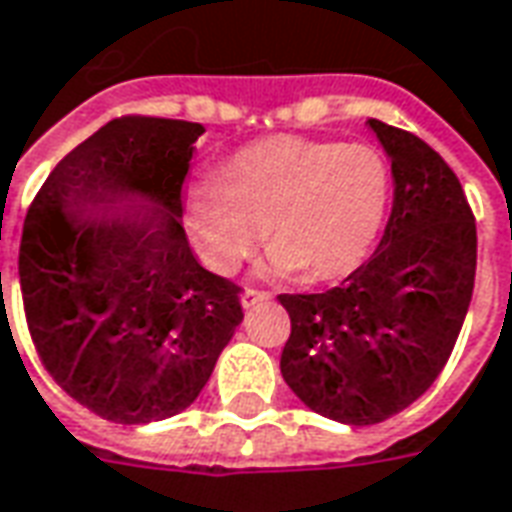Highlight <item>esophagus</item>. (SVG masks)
Listing matches in <instances>:
<instances>
[{
	"label": "esophagus",
	"instance_id": "34e87169",
	"mask_svg": "<svg viewBox=\"0 0 512 512\" xmlns=\"http://www.w3.org/2000/svg\"><path fill=\"white\" fill-rule=\"evenodd\" d=\"M268 299H271V296H268L266 291H252V288H249V291H244V296H241V307L249 310V307L260 305V302H268Z\"/></svg>",
	"mask_w": 512,
	"mask_h": 512
}]
</instances>
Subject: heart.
I'll return each mask as SVG.
<instances>
[{
	"instance_id": "b5f03b06",
	"label": "heart",
	"mask_w": 512,
	"mask_h": 512,
	"mask_svg": "<svg viewBox=\"0 0 512 512\" xmlns=\"http://www.w3.org/2000/svg\"><path fill=\"white\" fill-rule=\"evenodd\" d=\"M391 171L371 146L274 135L246 146L216 182L188 191V230L216 271H232L263 235L266 277L330 282L352 274L374 244Z\"/></svg>"
}]
</instances>
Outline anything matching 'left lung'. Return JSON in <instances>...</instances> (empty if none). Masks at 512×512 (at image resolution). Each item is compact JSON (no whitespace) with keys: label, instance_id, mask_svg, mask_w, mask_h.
Wrapping results in <instances>:
<instances>
[{"label":"left lung","instance_id":"left-lung-1","mask_svg":"<svg viewBox=\"0 0 512 512\" xmlns=\"http://www.w3.org/2000/svg\"><path fill=\"white\" fill-rule=\"evenodd\" d=\"M366 127L393 177L380 246L338 288L280 296L291 316L282 380L313 413L355 427L396 416L438 380L477 274V224L455 171L418 135Z\"/></svg>","mask_w":512,"mask_h":512}]
</instances>
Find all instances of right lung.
<instances>
[{
	"mask_svg": "<svg viewBox=\"0 0 512 512\" xmlns=\"http://www.w3.org/2000/svg\"><path fill=\"white\" fill-rule=\"evenodd\" d=\"M202 124L107 121L32 202L19 252L24 313L55 382L116 424L182 413L244 321L241 288L207 271L180 188Z\"/></svg>",
	"mask_w": 512,
	"mask_h": 512,
	"instance_id": "obj_1",
	"label": "right lung"
}]
</instances>
